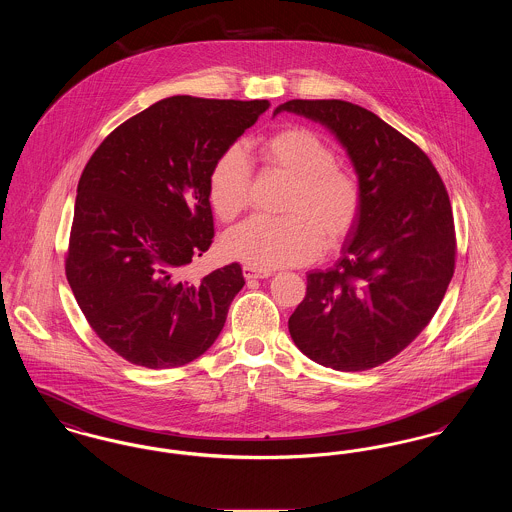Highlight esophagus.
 Instances as JSON below:
<instances>
[{"instance_id":"1","label":"esophagus","mask_w":512,"mask_h":512,"mask_svg":"<svg viewBox=\"0 0 512 512\" xmlns=\"http://www.w3.org/2000/svg\"><path fill=\"white\" fill-rule=\"evenodd\" d=\"M242 272H244L245 280H255V278H268V276L272 274V270H268V268L247 267V265L242 268Z\"/></svg>"}]
</instances>
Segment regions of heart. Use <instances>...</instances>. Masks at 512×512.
I'll return each mask as SVG.
<instances>
[{
    "label": "heart",
    "instance_id": "heart-1",
    "mask_svg": "<svg viewBox=\"0 0 512 512\" xmlns=\"http://www.w3.org/2000/svg\"><path fill=\"white\" fill-rule=\"evenodd\" d=\"M268 171L292 180L286 217H253L222 238V251L255 268L288 267L315 259L322 240L340 245L355 228L363 190L357 176L336 163V149L317 130L288 124L259 142ZM251 171L244 153L226 149L209 172V201L220 220L238 217L249 201Z\"/></svg>",
    "mask_w": 512,
    "mask_h": 512
}]
</instances>
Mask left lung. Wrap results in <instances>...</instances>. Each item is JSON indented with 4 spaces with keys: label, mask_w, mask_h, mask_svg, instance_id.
<instances>
[{
    "label": "left lung",
    "mask_w": 512,
    "mask_h": 512,
    "mask_svg": "<svg viewBox=\"0 0 512 512\" xmlns=\"http://www.w3.org/2000/svg\"><path fill=\"white\" fill-rule=\"evenodd\" d=\"M328 126L363 190L361 215L328 270L307 274L288 328L318 365L357 372L388 363L428 326L455 272L451 201L428 155L388 122L341 99H292Z\"/></svg>",
    "instance_id": "obj_1"
}]
</instances>
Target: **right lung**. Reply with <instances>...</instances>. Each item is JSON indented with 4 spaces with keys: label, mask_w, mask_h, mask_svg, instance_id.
Returning <instances> with one entry per match:
<instances>
[{
    "label": "right lung",
    "mask_w": 512,
    "mask_h": 512,
    "mask_svg": "<svg viewBox=\"0 0 512 512\" xmlns=\"http://www.w3.org/2000/svg\"><path fill=\"white\" fill-rule=\"evenodd\" d=\"M267 99L172 96L117 126L78 180L65 272L98 334L128 363L174 368L203 355L244 288L238 263L203 280L188 265L215 238L209 172Z\"/></svg>",
    "instance_id": "obj_1"
}]
</instances>
